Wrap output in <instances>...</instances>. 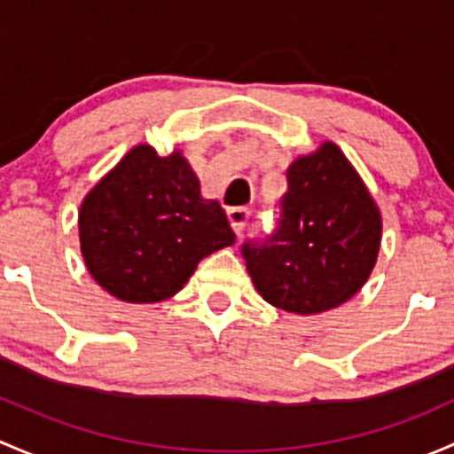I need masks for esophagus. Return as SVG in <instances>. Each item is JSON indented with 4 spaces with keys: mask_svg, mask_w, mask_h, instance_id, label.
<instances>
[{
    "mask_svg": "<svg viewBox=\"0 0 454 454\" xmlns=\"http://www.w3.org/2000/svg\"><path fill=\"white\" fill-rule=\"evenodd\" d=\"M251 212L247 207H229L227 209V218H229V225L236 233H242V229L247 227V221H249Z\"/></svg>",
    "mask_w": 454,
    "mask_h": 454,
    "instance_id": "obj_1",
    "label": "esophagus"
}]
</instances>
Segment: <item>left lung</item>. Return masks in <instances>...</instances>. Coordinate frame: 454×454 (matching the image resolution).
<instances>
[{
    "mask_svg": "<svg viewBox=\"0 0 454 454\" xmlns=\"http://www.w3.org/2000/svg\"><path fill=\"white\" fill-rule=\"evenodd\" d=\"M278 227L242 245L254 286L270 306L317 315L352 299L380 249L376 200L336 144L324 142L286 170Z\"/></svg>",
    "mask_w": 454,
    "mask_h": 454,
    "instance_id": "obj_1",
    "label": "left lung"
}]
</instances>
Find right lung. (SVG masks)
Returning a JSON list of instances; mask_svg holds the SVG:
<instances>
[{"label":"right lung","mask_w":454,"mask_h":454,"mask_svg":"<svg viewBox=\"0 0 454 454\" xmlns=\"http://www.w3.org/2000/svg\"><path fill=\"white\" fill-rule=\"evenodd\" d=\"M78 231L91 278L129 303L176 295L200 260L236 240L225 209L200 196L188 159L179 151L159 157L148 144L93 185Z\"/></svg>","instance_id":"obj_1"}]
</instances>
